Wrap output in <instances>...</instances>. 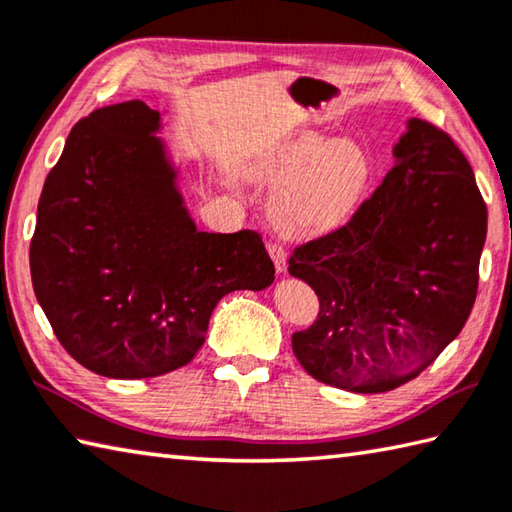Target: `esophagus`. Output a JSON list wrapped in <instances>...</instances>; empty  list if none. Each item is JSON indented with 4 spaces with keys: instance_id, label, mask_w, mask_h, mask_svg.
I'll use <instances>...</instances> for the list:
<instances>
[{
    "instance_id": "34e87169",
    "label": "esophagus",
    "mask_w": 512,
    "mask_h": 512,
    "mask_svg": "<svg viewBox=\"0 0 512 512\" xmlns=\"http://www.w3.org/2000/svg\"><path fill=\"white\" fill-rule=\"evenodd\" d=\"M268 255H271L277 273H284L286 271V250L280 241H271V244H268Z\"/></svg>"
}]
</instances>
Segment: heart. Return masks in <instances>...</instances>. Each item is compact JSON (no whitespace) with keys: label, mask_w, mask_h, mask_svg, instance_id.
Masks as SVG:
<instances>
[{"label":"heart","mask_w":512,"mask_h":512,"mask_svg":"<svg viewBox=\"0 0 512 512\" xmlns=\"http://www.w3.org/2000/svg\"><path fill=\"white\" fill-rule=\"evenodd\" d=\"M369 170L367 154L356 143H327L315 134L297 138L271 167L273 179L282 183L273 199L277 228L297 237L338 228L356 208Z\"/></svg>","instance_id":"1"}]
</instances>
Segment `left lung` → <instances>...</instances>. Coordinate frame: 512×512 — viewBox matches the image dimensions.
<instances>
[{
    "instance_id": "8db88e82",
    "label": "left lung",
    "mask_w": 512,
    "mask_h": 512,
    "mask_svg": "<svg viewBox=\"0 0 512 512\" xmlns=\"http://www.w3.org/2000/svg\"><path fill=\"white\" fill-rule=\"evenodd\" d=\"M396 165L345 226L295 246L288 273L320 300L293 333L309 374L356 394L416 378L459 336L479 286L488 210L466 156L412 118Z\"/></svg>"
}]
</instances>
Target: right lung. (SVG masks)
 Returning <instances> with one entry per match:
<instances>
[{
  "label": "right lung",
  "instance_id": "obj_1",
  "mask_svg": "<svg viewBox=\"0 0 512 512\" xmlns=\"http://www.w3.org/2000/svg\"><path fill=\"white\" fill-rule=\"evenodd\" d=\"M143 100L73 125L44 181L31 280L55 338L107 378H154L194 358L230 291L275 280L262 235L201 232Z\"/></svg>",
  "mask_w": 512,
  "mask_h": 512
}]
</instances>
